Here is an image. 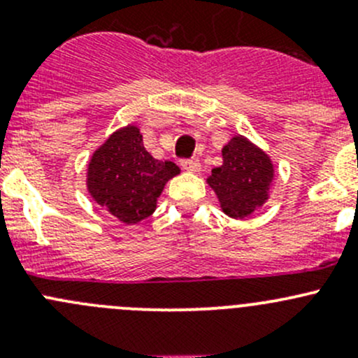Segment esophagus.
<instances>
[{
  "instance_id": "obj_1",
  "label": "esophagus",
  "mask_w": 358,
  "mask_h": 358,
  "mask_svg": "<svg viewBox=\"0 0 358 358\" xmlns=\"http://www.w3.org/2000/svg\"><path fill=\"white\" fill-rule=\"evenodd\" d=\"M180 164H182V168L189 173H199L201 171V164H199V161H196V159H183Z\"/></svg>"
}]
</instances>
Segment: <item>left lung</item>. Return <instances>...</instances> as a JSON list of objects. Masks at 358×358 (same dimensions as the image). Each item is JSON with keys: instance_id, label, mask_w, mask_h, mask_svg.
<instances>
[{"instance_id": "obj_1", "label": "left lung", "mask_w": 358, "mask_h": 358, "mask_svg": "<svg viewBox=\"0 0 358 358\" xmlns=\"http://www.w3.org/2000/svg\"><path fill=\"white\" fill-rule=\"evenodd\" d=\"M222 156L223 164L211 169L206 183L227 216L244 220L270 199L275 166L262 147L244 135H234L223 145Z\"/></svg>"}]
</instances>
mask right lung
<instances>
[{
  "mask_svg": "<svg viewBox=\"0 0 358 358\" xmlns=\"http://www.w3.org/2000/svg\"><path fill=\"white\" fill-rule=\"evenodd\" d=\"M180 168L159 161L145 150L136 124H126L92 154L86 169V190L99 206L126 225L152 215L159 196Z\"/></svg>",
  "mask_w": 358,
  "mask_h": 358,
  "instance_id": "add662e5",
  "label": "right lung"
}]
</instances>
